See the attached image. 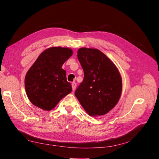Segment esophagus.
<instances>
[{"label":"esophagus","mask_w":159,"mask_h":159,"mask_svg":"<svg viewBox=\"0 0 159 159\" xmlns=\"http://www.w3.org/2000/svg\"><path fill=\"white\" fill-rule=\"evenodd\" d=\"M72 89H73V91L75 90L76 87V83H74V82H73V83H72Z\"/></svg>","instance_id":"esophagus-1"}]
</instances>
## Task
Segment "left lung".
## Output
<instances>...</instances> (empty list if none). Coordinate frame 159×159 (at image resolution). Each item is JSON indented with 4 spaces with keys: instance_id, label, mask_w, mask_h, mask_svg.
Masks as SVG:
<instances>
[{
    "instance_id": "8db88e82",
    "label": "left lung",
    "mask_w": 159,
    "mask_h": 159,
    "mask_svg": "<svg viewBox=\"0 0 159 159\" xmlns=\"http://www.w3.org/2000/svg\"><path fill=\"white\" fill-rule=\"evenodd\" d=\"M77 53L84 79L75 96L89 116L105 115L113 109L121 97V74L112 61L98 49L80 48Z\"/></svg>"
}]
</instances>
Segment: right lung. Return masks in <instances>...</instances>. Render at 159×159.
<instances>
[{
    "label": "right lung",
    "instance_id": "right-lung-1",
    "mask_svg": "<svg viewBox=\"0 0 159 159\" xmlns=\"http://www.w3.org/2000/svg\"><path fill=\"white\" fill-rule=\"evenodd\" d=\"M72 50L51 47L43 51L26 72L25 90L31 102L40 109L50 111L72 92L63 64L72 55Z\"/></svg>",
    "mask_w": 159,
    "mask_h": 159
}]
</instances>
